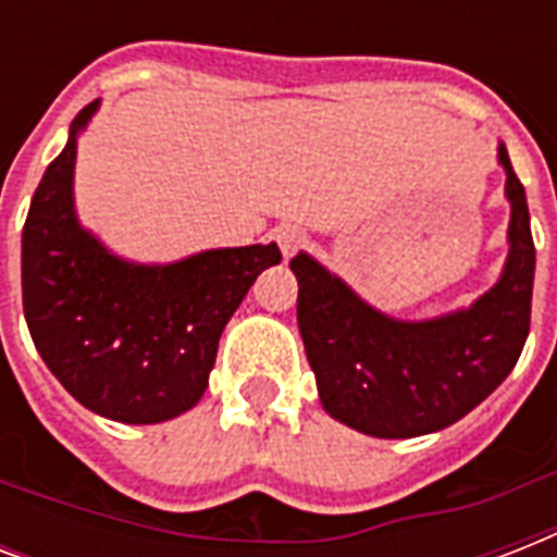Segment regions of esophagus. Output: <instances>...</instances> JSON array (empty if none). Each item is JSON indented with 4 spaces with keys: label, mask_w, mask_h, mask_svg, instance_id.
<instances>
[{
    "label": "esophagus",
    "mask_w": 557,
    "mask_h": 557,
    "mask_svg": "<svg viewBox=\"0 0 557 557\" xmlns=\"http://www.w3.org/2000/svg\"><path fill=\"white\" fill-rule=\"evenodd\" d=\"M274 239H277L280 251H283V257H292V253L297 251V248H304L306 243V234L300 231V227H292V225H283L274 231Z\"/></svg>",
    "instance_id": "1"
}]
</instances>
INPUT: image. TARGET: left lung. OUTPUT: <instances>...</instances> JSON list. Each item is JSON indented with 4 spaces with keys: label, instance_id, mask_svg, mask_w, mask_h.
<instances>
[{
    "label": "left lung",
    "instance_id": "1",
    "mask_svg": "<svg viewBox=\"0 0 557 557\" xmlns=\"http://www.w3.org/2000/svg\"><path fill=\"white\" fill-rule=\"evenodd\" d=\"M511 205L509 257L500 280L468 309L431 321H398L300 251L297 326L323 410L352 431L410 440L471 413L515 370L529 335L535 243L527 190L497 147Z\"/></svg>",
    "mask_w": 557,
    "mask_h": 557
}]
</instances>
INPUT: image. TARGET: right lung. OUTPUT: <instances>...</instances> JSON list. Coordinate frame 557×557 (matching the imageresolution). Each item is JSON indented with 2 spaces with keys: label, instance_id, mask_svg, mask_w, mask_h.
Here are the masks:
<instances>
[{
  "label": "right lung",
  "instance_id": "add662e5",
  "mask_svg": "<svg viewBox=\"0 0 557 557\" xmlns=\"http://www.w3.org/2000/svg\"><path fill=\"white\" fill-rule=\"evenodd\" d=\"M72 121L22 227V309L54 379L91 413L159 424L208 389L219 335L269 265L277 243L210 248L168 265L117 257L74 210L77 138L98 112Z\"/></svg>",
  "mask_w": 557,
  "mask_h": 557
}]
</instances>
